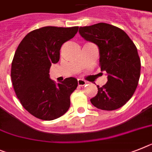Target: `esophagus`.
<instances>
[{"instance_id":"1","label":"esophagus","mask_w":152,"mask_h":152,"mask_svg":"<svg viewBox=\"0 0 152 152\" xmlns=\"http://www.w3.org/2000/svg\"><path fill=\"white\" fill-rule=\"evenodd\" d=\"M86 83H86V81H85V80H81V79H79V80H78V85L80 86H85V85H86Z\"/></svg>"}]
</instances>
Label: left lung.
I'll use <instances>...</instances> for the list:
<instances>
[{"label":"left lung","mask_w":152,"mask_h":152,"mask_svg":"<svg viewBox=\"0 0 152 152\" xmlns=\"http://www.w3.org/2000/svg\"><path fill=\"white\" fill-rule=\"evenodd\" d=\"M79 32L100 50V66L107 82L90 100L98 109L114 110L134 94L141 75V59L133 41L122 29L107 23L80 27Z\"/></svg>","instance_id":"8db88e82"}]
</instances>
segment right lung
Listing matches in <instances>:
<instances>
[{
  "label": "right lung",
  "instance_id": "obj_1",
  "mask_svg": "<svg viewBox=\"0 0 152 152\" xmlns=\"http://www.w3.org/2000/svg\"><path fill=\"white\" fill-rule=\"evenodd\" d=\"M78 29V26L35 29L25 35L15 52L11 70L14 90L23 107L39 119L52 121L69 108L77 80L69 77L56 83L48 73L52 63L59 60L62 44L72 39Z\"/></svg>",
  "mask_w": 152,
  "mask_h": 152
}]
</instances>
